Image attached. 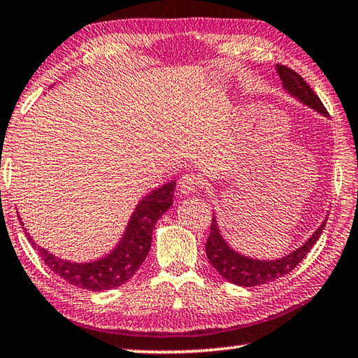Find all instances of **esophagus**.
I'll return each instance as SVG.
<instances>
[{
	"mask_svg": "<svg viewBox=\"0 0 358 358\" xmlns=\"http://www.w3.org/2000/svg\"><path fill=\"white\" fill-rule=\"evenodd\" d=\"M199 185H201V180H199V178L195 173H185L184 176H180L179 190L182 193L195 192L199 189Z\"/></svg>",
	"mask_w": 358,
	"mask_h": 358,
	"instance_id": "obj_1",
	"label": "esophagus"
}]
</instances>
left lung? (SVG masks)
I'll list each match as a JSON object with an SVG mask.
<instances>
[{"label":"left lung","mask_w":358,"mask_h":358,"mask_svg":"<svg viewBox=\"0 0 358 358\" xmlns=\"http://www.w3.org/2000/svg\"><path fill=\"white\" fill-rule=\"evenodd\" d=\"M277 72L280 75L281 81H283L285 90L291 94V96L297 97L300 102L311 106L313 110L321 113L324 116H329L327 110L322 105L321 99L317 97V94L311 90L310 85L300 77L297 72H294L292 69L277 64ZM325 223L322 222L315 234H313L308 241H306L302 247L297 248L296 252L286 255L285 258L275 259V261H259L252 259L247 256H242L236 253L233 248L228 247V243L220 234L215 217L212 215L210 223V234L206 242V255L215 271L222 275L224 280H228L229 283H234L237 286H259L266 285L268 281H273L277 278L285 277L286 273L296 268L300 261H303L306 255L310 253L313 245L317 242L321 237L322 231L325 228Z\"/></svg>","instance_id":"8db88e82"}]
</instances>
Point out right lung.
<instances>
[{"mask_svg":"<svg viewBox=\"0 0 358 358\" xmlns=\"http://www.w3.org/2000/svg\"><path fill=\"white\" fill-rule=\"evenodd\" d=\"M176 182L171 180L160 189L152 190L138 203L136 209L130 217L121 242L105 258L92 262H69L53 256L47 250L36 245V242L28 236V241L37 248L42 261L59 278L67 283L78 286L87 291H105L124 285L134 277L135 272L146 259L152 231L159 218L173 206Z\"/></svg>","mask_w":358,"mask_h":358,"instance_id":"1","label":"right lung"}]
</instances>
